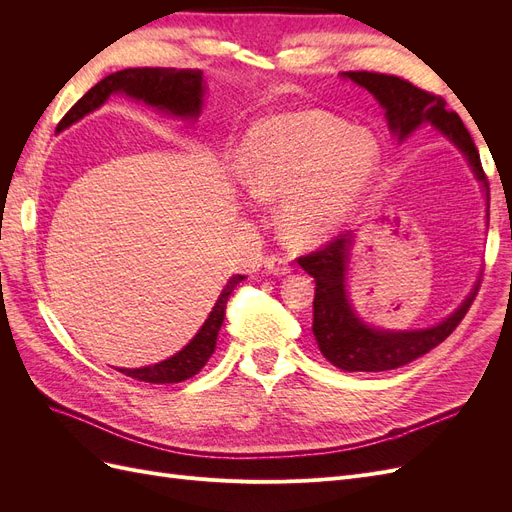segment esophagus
<instances>
[{"instance_id":"1","label":"esophagus","mask_w":512,"mask_h":512,"mask_svg":"<svg viewBox=\"0 0 512 512\" xmlns=\"http://www.w3.org/2000/svg\"><path fill=\"white\" fill-rule=\"evenodd\" d=\"M265 269L273 275H286V273H290V260L286 256H280V254L269 256L265 260Z\"/></svg>"}]
</instances>
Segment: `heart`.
<instances>
[{"instance_id": "1", "label": "heart", "mask_w": 512, "mask_h": 512, "mask_svg": "<svg viewBox=\"0 0 512 512\" xmlns=\"http://www.w3.org/2000/svg\"><path fill=\"white\" fill-rule=\"evenodd\" d=\"M378 164L369 136L322 111L271 115L247 136L239 181L262 203L282 200L280 228L294 245H314L359 207Z\"/></svg>"}]
</instances>
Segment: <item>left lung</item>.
I'll list each match as a JSON object with an SVG mask.
<instances>
[{
    "label": "left lung",
    "mask_w": 512,
    "mask_h": 512,
    "mask_svg": "<svg viewBox=\"0 0 512 512\" xmlns=\"http://www.w3.org/2000/svg\"><path fill=\"white\" fill-rule=\"evenodd\" d=\"M342 76L367 89L378 100L386 123H389V130L399 143H404L414 130L425 126V123H431L463 153L474 177L483 185L489 224V183L483 166H480V156L459 115L446 111L444 98L418 89L393 74L342 72ZM352 245L354 232H346V235H339L329 245H324L322 250L299 258V265L305 269V273L316 280L312 331L318 348L324 359L344 371L397 369L427 354L457 329V324L468 314L480 288V280H476L472 292L455 312L429 329H378L356 314L354 305L348 299L346 282Z\"/></svg>",
    "instance_id": "obj_1"
}]
</instances>
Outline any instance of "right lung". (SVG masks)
I'll use <instances>...</instances> for the list:
<instances>
[{
    "label": "right lung",
    "instance_id": "1",
    "mask_svg": "<svg viewBox=\"0 0 512 512\" xmlns=\"http://www.w3.org/2000/svg\"><path fill=\"white\" fill-rule=\"evenodd\" d=\"M205 79L200 70H175V68H126L104 76L100 83L91 87L87 94L76 102L66 117L57 123V132H64L72 123L81 121L85 115L94 113L108 98L115 94H123L136 102H145L156 111L196 121L200 111H203L205 100ZM245 280V275H232L226 282L224 290L215 301L209 318L203 322V327L190 339L188 346H183L177 354L166 361H160L149 367L138 369H119L134 380L151 382V384H175L196 376L205 367L209 356L215 352V342L222 329L226 303L232 290L239 282Z\"/></svg>",
    "mask_w": 512,
    "mask_h": 512
}]
</instances>
